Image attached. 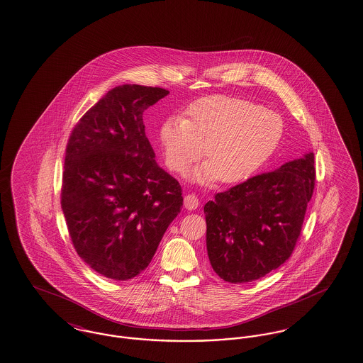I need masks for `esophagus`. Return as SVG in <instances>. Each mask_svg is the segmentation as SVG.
Returning <instances> with one entry per match:
<instances>
[{
  "label": "esophagus",
  "instance_id": "obj_1",
  "mask_svg": "<svg viewBox=\"0 0 363 363\" xmlns=\"http://www.w3.org/2000/svg\"><path fill=\"white\" fill-rule=\"evenodd\" d=\"M199 199H197L196 195H194V194H189V195H186L184 197V207L188 209V211H194V209H196L199 207Z\"/></svg>",
  "mask_w": 363,
  "mask_h": 363
}]
</instances>
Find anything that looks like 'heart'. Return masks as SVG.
<instances>
[{"label":"heart","instance_id":"b5f03b06","mask_svg":"<svg viewBox=\"0 0 363 363\" xmlns=\"http://www.w3.org/2000/svg\"><path fill=\"white\" fill-rule=\"evenodd\" d=\"M280 115L248 101L212 95L186 107V118L169 116L160 143L169 169L183 174L204 155L207 163L191 179L197 183L236 184L252 177L280 143Z\"/></svg>","mask_w":363,"mask_h":363}]
</instances>
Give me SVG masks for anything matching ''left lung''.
<instances>
[{
	"instance_id": "8db88e82",
	"label": "left lung",
	"mask_w": 363,
	"mask_h": 363,
	"mask_svg": "<svg viewBox=\"0 0 363 363\" xmlns=\"http://www.w3.org/2000/svg\"><path fill=\"white\" fill-rule=\"evenodd\" d=\"M314 180V154L309 152L208 201V257L220 279L232 284L259 280L289 259Z\"/></svg>"
}]
</instances>
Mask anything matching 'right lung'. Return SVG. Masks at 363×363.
Here are the masks:
<instances>
[{
	"mask_svg": "<svg viewBox=\"0 0 363 363\" xmlns=\"http://www.w3.org/2000/svg\"><path fill=\"white\" fill-rule=\"evenodd\" d=\"M168 90L118 86L75 125L66 145L61 207L78 256L107 279L148 267L183 206L182 186L157 166L143 113Z\"/></svg>",
	"mask_w": 363,
	"mask_h": 363,
	"instance_id": "obj_1",
	"label": "right lung"
}]
</instances>
